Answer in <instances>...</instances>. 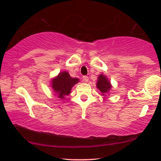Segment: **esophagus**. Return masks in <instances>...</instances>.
<instances>
[{"instance_id": "esophagus-1", "label": "esophagus", "mask_w": 161, "mask_h": 161, "mask_svg": "<svg viewBox=\"0 0 161 161\" xmlns=\"http://www.w3.org/2000/svg\"><path fill=\"white\" fill-rule=\"evenodd\" d=\"M83 80L85 81V82H88L89 81V77L88 76H83Z\"/></svg>"}]
</instances>
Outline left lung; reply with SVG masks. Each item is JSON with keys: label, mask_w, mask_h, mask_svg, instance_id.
Returning a JSON list of instances; mask_svg holds the SVG:
<instances>
[{"label": "left lung", "mask_w": 161, "mask_h": 161, "mask_svg": "<svg viewBox=\"0 0 161 161\" xmlns=\"http://www.w3.org/2000/svg\"><path fill=\"white\" fill-rule=\"evenodd\" d=\"M97 88L100 90L103 96H106V94L109 93L110 90L112 89L111 83L108 79L107 76L104 74H100L97 78V81L96 83Z\"/></svg>", "instance_id": "left-lung-1"}]
</instances>
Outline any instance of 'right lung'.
<instances>
[{
    "label": "right lung",
    "mask_w": 161,
    "mask_h": 161,
    "mask_svg": "<svg viewBox=\"0 0 161 161\" xmlns=\"http://www.w3.org/2000/svg\"><path fill=\"white\" fill-rule=\"evenodd\" d=\"M78 78L70 77L69 72L63 71L59 72L58 75L51 80V87L53 91L57 95V97L60 99H65V97L71 93V89L74 85L78 83Z\"/></svg>",
    "instance_id": "add662e5"
}]
</instances>
